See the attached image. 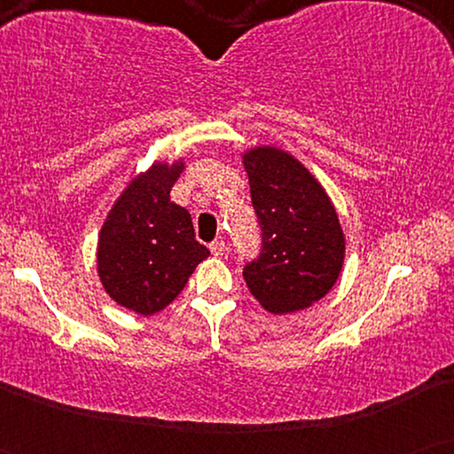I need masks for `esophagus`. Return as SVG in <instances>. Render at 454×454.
<instances>
[{
    "label": "esophagus",
    "instance_id": "34e87169",
    "mask_svg": "<svg viewBox=\"0 0 454 454\" xmlns=\"http://www.w3.org/2000/svg\"><path fill=\"white\" fill-rule=\"evenodd\" d=\"M210 252H213V256H223V254L227 252V244L223 239H215L213 244H210Z\"/></svg>",
    "mask_w": 454,
    "mask_h": 454
}]
</instances>
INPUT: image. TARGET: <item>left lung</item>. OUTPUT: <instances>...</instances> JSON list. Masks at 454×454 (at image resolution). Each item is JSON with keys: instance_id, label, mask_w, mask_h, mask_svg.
I'll list each match as a JSON object with an SVG mask.
<instances>
[{"instance_id": "8db88e82", "label": "left lung", "mask_w": 454, "mask_h": 454, "mask_svg": "<svg viewBox=\"0 0 454 454\" xmlns=\"http://www.w3.org/2000/svg\"><path fill=\"white\" fill-rule=\"evenodd\" d=\"M262 247L246 262L252 295L272 314L325 297L345 258V238L326 192L291 154L260 146L244 154Z\"/></svg>"}]
</instances>
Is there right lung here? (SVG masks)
Masks as SVG:
<instances>
[{
  "label": "right lung",
  "instance_id": "add662e5",
  "mask_svg": "<svg viewBox=\"0 0 454 454\" xmlns=\"http://www.w3.org/2000/svg\"><path fill=\"white\" fill-rule=\"evenodd\" d=\"M182 163L153 165L128 185L98 238V277L123 308L151 316L169 306L208 256L188 210L169 192Z\"/></svg>",
  "mask_w": 454,
  "mask_h": 454
}]
</instances>
